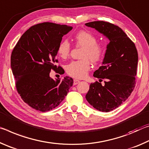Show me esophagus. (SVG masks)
<instances>
[{
  "instance_id": "1",
  "label": "esophagus",
  "mask_w": 149,
  "mask_h": 149,
  "mask_svg": "<svg viewBox=\"0 0 149 149\" xmlns=\"http://www.w3.org/2000/svg\"><path fill=\"white\" fill-rule=\"evenodd\" d=\"M80 82V80H77V79H74V80H73V84L74 85H77V84H79Z\"/></svg>"
}]
</instances>
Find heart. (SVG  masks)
Instances as JSON below:
<instances>
[{
  "label": "heart",
  "instance_id": "b5f03b06",
  "mask_svg": "<svg viewBox=\"0 0 149 149\" xmlns=\"http://www.w3.org/2000/svg\"><path fill=\"white\" fill-rule=\"evenodd\" d=\"M77 47H82L80 57L82 59L74 61L66 67L69 76L78 79H84L91 69L92 63L96 64L103 59L106 53V47L102 43L97 42V38L91 32L85 30L78 31L73 36ZM71 47L67 40L61 41L57 49V54L62 58L69 57Z\"/></svg>",
  "mask_w": 149,
  "mask_h": 149
}]
</instances>
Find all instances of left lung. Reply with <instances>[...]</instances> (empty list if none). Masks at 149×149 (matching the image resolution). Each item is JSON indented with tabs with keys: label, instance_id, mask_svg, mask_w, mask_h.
Instances as JSON below:
<instances>
[{
	"label": "left lung",
	"instance_id": "8db88e82",
	"mask_svg": "<svg viewBox=\"0 0 149 149\" xmlns=\"http://www.w3.org/2000/svg\"><path fill=\"white\" fill-rule=\"evenodd\" d=\"M85 25L95 28L109 41L103 65L94 72L100 82L91 83L86 95V100L95 109L108 112L122 104L135 86L137 50L127 34L113 24L94 21ZM102 79H106L104 86L100 83Z\"/></svg>",
	"mask_w": 149,
	"mask_h": 149
}]
</instances>
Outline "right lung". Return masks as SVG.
<instances>
[{"label": "right lung", "instance_id": "obj_1", "mask_svg": "<svg viewBox=\"0 0 149 149\" xmlns=\"http://www.w3.org/2000/svg\"><path fill=\"white\" fill-rule=\"evenodd\" d=\"M72 26L43 22L33 25L24 33L12 52L10 64L17 92L25 103L45 112L60 104L72 86V78L56 80L51 70L63 74V68L56 65L57 49L62 37Z\"/></svg>", "mask_w": 149, "mask_h": 149}]
</instances>
